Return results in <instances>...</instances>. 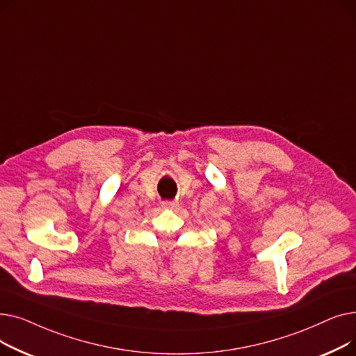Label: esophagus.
Returning a JSON list of instances; mask_svg holds the SVG:
<instances>
[{"label": "esophagus", "instance_id": "obj_1", "mask_svg": "<svg viewBox=\"0 0 356 356\" xmlns=\"http://www.w3.org/2000/svg\"><path fill=\"white\" fill-rule=\"evenodd\" d=\"M161 207H163L164 209H168V211H175V209L179 208V203L175 202V200H167V202H163V203H161Z\"/></svg>", "mask_w": 356, "mask_h": 356}]
</instances>
